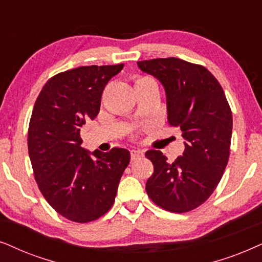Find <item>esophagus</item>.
Here are the masks:
<instances>
[{"mask_svg": "<svg viewBox=\"0 0 262 262\" xmlns=\"http://www.w3.org/2000/svg\"><path fill=\"white\" fill-rule=\"evenodd\" d=\"M144 156V153L140 149H132L130 151V157H132V160H135L138 158H141V157Z\"/></svg>", "mask_w": 262, "mask_h": 262, "instance_id": "1", "label": "esophagus"}]
</instances>
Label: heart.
Listing matches in <instances>:
<instances>
[{"label": "heart", "mask_w": 262, "mask_h": 262, "mask_svg": "<svg viewBox=\"0 0 262 262\" xmlns=\"http://www.w3.org/2000/svg\"><path fill=\"white\" fill-rule=\"evenodd\" d=\"M153 80L151 78H148V76H138V78H135V87L142 85V83H147V82H151Z\"/></svg>", "instance_id": "heart-1"}]
</instances>
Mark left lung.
Returning a JSON list of instances; mask_svg holds the SVG:
<instances>
[{"label": "left lung", "instance_id": "1", "mask_svg": "<svg viewBox=\"0 0 262 262\" xmlns=\"http://www.w3.org/2000/svg\"><path fill=\"white\" fill-rule=\"evenodd\" d=\"M137 63L163 83L167 120L186 140L183 156L173 163L157 149L146 152L155 166L146 191L163 210L186 213L204 204L222 180L230 156L231 109L221 83L204 66L175 57Z\"/></svg>", "mask_w": 262, "mask_h": 262}]
</instances>
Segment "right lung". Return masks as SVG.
<instances>
[{
	"label": "right lung",
	"instance_id": "obj_1",
	"mask_svg": "<svg viewBox=\"0 0 262 262\" xmlns=\"http://www.w3.org/2000/svg\"><path fill=\"white\" fill-rule=\"evenodd\" d=\"M115 66H82L58 73L41 89L29 124V155L34 180L49 205L68 221H97L114 205L130 153L125 148L81 147L80 128L99 113Z\"/></svg>",
	"mask_w": 262,
	"mask_h": 262
}]
</instances>
